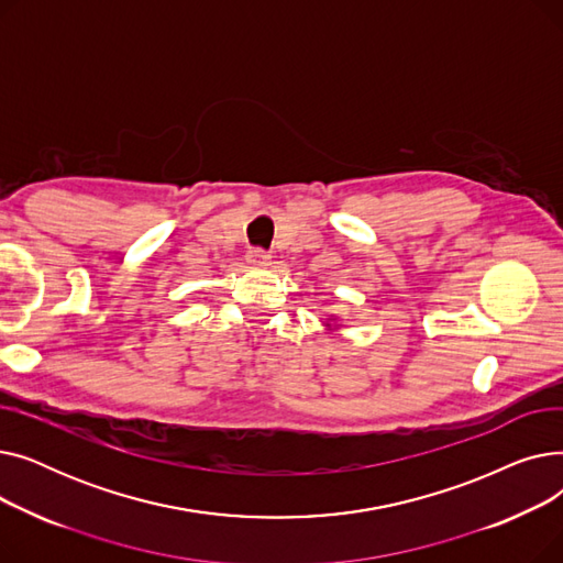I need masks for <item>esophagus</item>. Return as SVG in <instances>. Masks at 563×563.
Here are the masks:
<instances>
[{
  "label": "esophagus",
  "instance_id": "34e87169",
  "mask_svg": "<svg viewBox=\"0 0 563 563\" xmlns=\"http://www.w3.org/2000/svg\"><path fill=\"white\" fill-rule=\"evenodd\" d=\"M246 260H249V264H253V266H264V264H269V253L262 251V249H251V251L246 253Z\"/></svg>",
  "mask_w": 563,
  "mask_h": 563
}]
</instances>
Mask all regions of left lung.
Wrapping results in <instances>:
<instances>
[{
  "label": "left lung",
  "instance_id": "8db88e82",
  "mask_svg": "<svg viewBox=\"0 0 563 563\" xmlns=\"http://www.w3.org/2000/svg\"><path fill=\"white\" fill-rule=\"evenodd\" d=\"M331 321H335V317H333V314H331V317H329V321H327V329H329V331L338 329V327H335V323H331Z\"/></svg>",
  "mask_w": 563,
  "mask_h": 563
}]
</instances>
